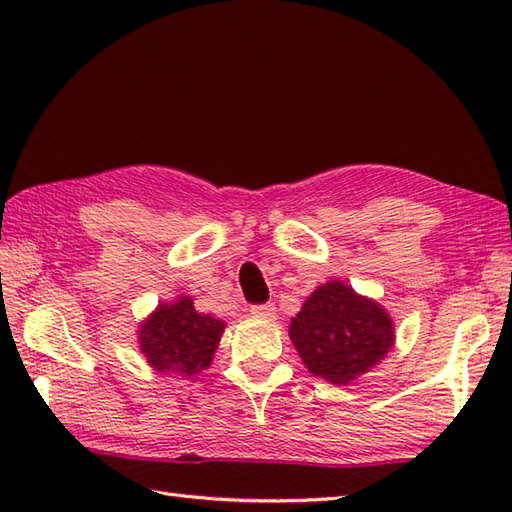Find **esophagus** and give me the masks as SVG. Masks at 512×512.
<instances>
[{"label": "esophagus", "mask_w": 512, "mask_h": 512, "mask_svg": "<svg viewBox=\"0 0 512 512\" xmlns=\"http://www.w3.org/2000/svg\"><path fill=\"white\" fill-rule=\"evenodd\" d=\"M250 314L257 319H273L275 317V306L273 303H259V306L250 308Z\"/></svg>", "instance_id": "esophagus-1"}]
</instances>
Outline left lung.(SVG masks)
Wrapping results in <instances>:
<instances>
[{
  "instance_id": "8db88e82",
  "label": "left lung",
  "mask_w": 512,
  "mask_h": 512,
  "mask_svg": "<svg viewBox=\"0 0 512 512\" xmlns=\"http://www.w3.org/2000/svg\"><path fill=\"white\" fill-rule=\"evenodd\" d=\"M288 332L308 372L332 385L372 372L396 341L387 310L336 279L312 292Z\"/></svg>"
}]
</instances>
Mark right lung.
I'll list each match as a JSON object with an SVG mask.
<instances>
[{"label":"right lung","instance_id":"obj_1","mask_svg":"<svg viewBox=\"0 0 512 512\" xmlns=\"http://www.w3.org/2000/svg\"><path fill=\"white\" fill-rule=\"evenodd\" d=\"M224 328V321L195 310L191 297H178L140 325V352L156 372L191 378L211 365Z\"/></svg>","mask_w":512,"mask_h":512}]
</instances>
